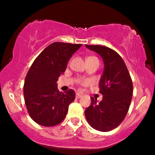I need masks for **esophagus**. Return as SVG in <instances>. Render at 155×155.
Instances as JSON below:
<instances>
[{"label":"esophagus","mask_w":155,"mask_h":155,"mask_svg":"<svg viewBox=\"0 0 155 155\" xmlns=\"http://www.w3.org/2000/svg\"><path fill=\"white\" fill-rule=\"evenodd\" d=\"M82 97V95H81V94L76 93V98H80V97Z\"/></svg>","instance_id":"esophagus-1"}]
</instances>
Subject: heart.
Instances as JSON below:
<instances>
[{"instance_id":"obj_1","label":"heart","mask_w":155,"mask_h":155,"mask_svg":"<svg viewBox=\"0 0 155 155\" xmlns=\"http://www.w3.org/2000/svg\"><path fill=\"white\" fill-rule=\"evenodd\" d=\"M87 60H88V61H90V60H97V61H98L97 58H96V57H94V56L88 57V58H87ZM88 82H89V81H87V80H84V79L79 80V83L81 85L86 84H87Z\"/></svg>"}]
</instances>
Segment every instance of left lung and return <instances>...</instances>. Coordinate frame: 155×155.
Returning <instances> with one entry per match:
<instances>
[{
  "label": "left lung",
  "instance_id": "left-lung-1",
  "mask_svg": "<svg viewBox=\"0 0 155 155\" xmlns=\"http://www.w3.org/2000/svg\"><path fill=\"white\" fill-rule=\"evenodd\" d=\"M101 55L104 71L99 82L101 102L91 97L84 114L92 128L108 132L118 127L125 118L133 97V82L127 68L117 51L101 45H85Z\"/></svg>",
  "mask_w": 155,
  "mask_h": 155
}]
</instances>
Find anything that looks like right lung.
Wrapping results in <instances>:
<instances>
[{"label": "right lung", "mask_w": 155, "mask_h": 155, "mask_svg": "<svg viewBox=\"0 0 155 155\" xmlns=\"http://www.w3.org/2000/svg\"><path fill=\"white\" fill-rule=\"evenodd\" d=\"M82 44L54 42L35 58L24 83V98L30 117L40 125L60 124L76 97L74 90H58V77L65 72L69 60Z\"/></svg>", "instance_id": "1"}]
</instances>
